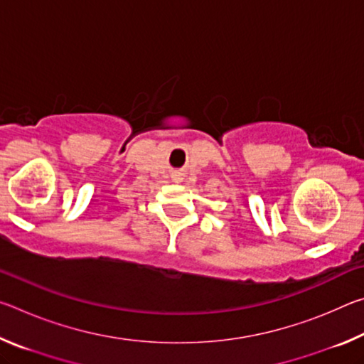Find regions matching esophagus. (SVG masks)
<instances>
[{
    "instance_id": "34e87169",
    "label": "esophagus",
    "mask_w": 364,
    "mask_h": 364,
    "mask_svg": "<svg viewBox=\"0 0 364 364\" xmlns=\"http://www.w3.org/2000/svg\"><path fill=\"white\" fill-rule=\"evenodd\" d=\"M175 180H180V178H178V175H175Z\"/></svg>"
}]
</instances>
